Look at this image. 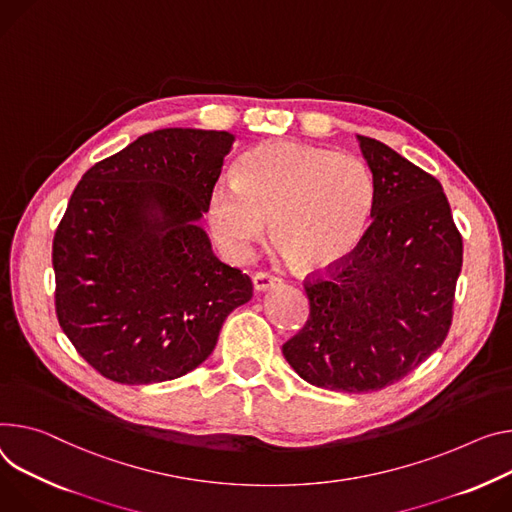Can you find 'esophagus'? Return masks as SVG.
<instances>
[{
  "instance_id": "1",
  "label": "esophagus",
  "mask_w": 512,
  "mask_h": 512,
  "mask_svg": "<svg viewBox=\"0 0 512 512\" xmlns=\"http://www.w3.org/2000/svg\"><path fill=\"white\" fill-rule=\"evenodd\" d=\"M277 282H280V277L273 275V273H267V271H257L253 275V288H255V292H265V290H269Z\"/></svg>"
}]
</instances>
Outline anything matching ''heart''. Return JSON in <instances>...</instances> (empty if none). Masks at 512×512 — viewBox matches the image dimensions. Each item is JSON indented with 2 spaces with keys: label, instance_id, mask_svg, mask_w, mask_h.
Segmentation results:
<instances>
[{
  "label": "heart",
  "instance_id": "obj_1",
  "mask_svg": "<svg viewBox=\"0 0 512 512\" xmlns=\"http://www.w3.org/2000/svg\"><path fill=\"white\" fill-rule=\"evenodd\" d=\"M376 181L351 153L294 141H273L247 151L235 181L210 194L214 237L245 257L271 216V237L296 267L320 269L351 255L374 218Z\"/></svg>",
  "mask_w": 512,
  "mask_h": 512
}]
</instances>
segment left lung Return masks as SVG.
Segmentation results:
<instances>
[{
	"label": "left lung",
	"mask_w": 512,
	"mask_h": 512,
	"mask_svg": "<svg viewBox=\"0 0 512 512\" xmlns=\"http://www.w3.org/2000/svg\"><path fill=\"white\" fill-rule=\"evenodd\" d=\"M357 141L374 220L351 255L306 277L310 316L282 347L302 380L349 394L402 380L443 345L463 261L441 183L376 138Z\"/></svg>",
	"instance_id": "left-lung-1"
}]
</instances>
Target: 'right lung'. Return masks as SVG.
Segmentation results:
<instances>
[{
    "instance_id": "obj_1",
    "label": "right lung",
    "mask_w": 512,
    "mask_h": 512,
    "mask_svg": "<svg viewBox=\"0 0 512 512\" xmlns=\"http://www.w3.org/2000/svg\"><path fill=\"white\" fill-rule=\"evenodd\" d=\"M232 143L224 130H155L73 190L53 241L55 308L104 378L143 386L185 376L251 300L249 275L222 263L198 224Z\"/></svg>"
}]
</instances>
